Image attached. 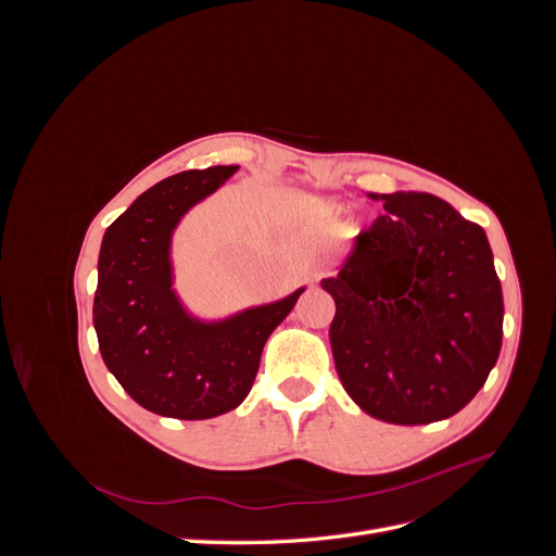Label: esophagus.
I'll list each match as a JSON object with an SVG mask.
<instances>
[{"label": "esophagus", "instance_id": "esophagus-1", "mask_svg": "<svg viewBox=\"0 0 556 556\" xmlns=\"http://www.w3.org/2000/svg\"><path fill=\"white\" fill-rule=\"evenodd\" d=\"M329 274H331V271H329L327 266H317L315 271H313V278H315V280H323V278H327Z\"/></svg>", "mask_w": 556, "mask_h": 556}]
</instances>
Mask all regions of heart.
<instances>
[{"instance_id":"b5f03b06","label":"heart","mask_w":556,"mask_h":556,"mask_svg":"<svg viewBox=\"0 0 556 556\" xmlns=\"http://www.w3.org/2000/svg\"><path fill=\"white\" fill-rule=\"evenodd\" d=\"M327 213H329V215H339V213H341V206L329 204V206H327Z\"/></svg>"}]
</instances>
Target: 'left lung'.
Instances as JSON below:
<instances>
[{
    "label": "left lung",
    "mask_w": 556,
    "mask_h": 556,
    "mask_svg": "<svg viewBox=\"0 0 556 556\" xmlns=\"http://www.w3.org/2000/svg\"><path fill=\"white\" fill-rule=\"evenodd\" d=\"M336 278L329 327L350 399L390 425L459 413L494 368L503 294L486 233L447 201L396 192Z\"/></svg>",
    "instance_id": "8db88e82"
}]
</instances>
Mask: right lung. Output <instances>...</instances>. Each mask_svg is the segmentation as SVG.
Wrapping results in <instances>:
<instances>
[{"mask_svg": "<svg viewBox=\"0 0 556 556\" xmlns=\"http://www.w3.org/2000/svg\"><path fill=\"white\" fill-rule=\"evenodd\" d=\"M239 166L160 180L106 229L92 323L109 371L150 413L208 419L243 403L262 350L304 288L220 323H201L174 292L172 233Z\"/></svg>", "mask_w": 556, "mask_h": 556, "instance_id": "obj_1", "label": "right lung"}]
</instances>
